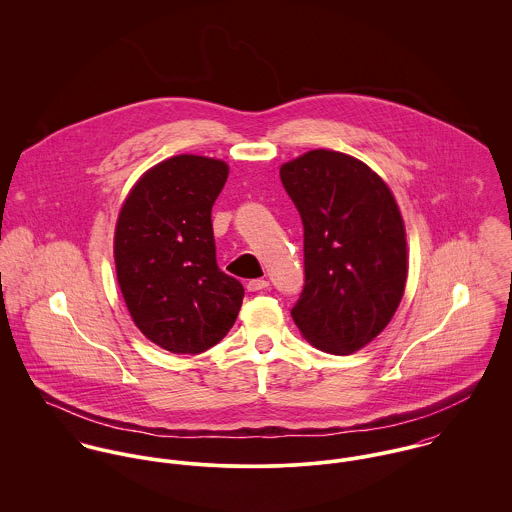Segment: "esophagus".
Segmentation results:
<instances>
[{"mask_svg": "<svg viewBox=\"0 0 512 512\" xmlns=\"http://www.w3.org/2000/svg\"><path fill=\"white\" fill-rule=\"evenodd\" d=\"M270 284L264 280V278H258V280H250L248 282V286H246V290L248 292H260V290H266Z\"/></svg>", "mask_w": 512, "mask_h": 512, "instance_id": "34e87169", "label": "esophagus"}]
</instances>
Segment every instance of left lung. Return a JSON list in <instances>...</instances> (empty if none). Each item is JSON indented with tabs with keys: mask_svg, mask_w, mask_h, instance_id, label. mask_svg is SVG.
<instances>
[{
	"mask_svg": "<svg viewBox=\"0 0 512 512\" xmlns=\"http://www.w3.org/2000/svg\"><path fill=\"white\" fill-rule=\"evenodd\" d=\"M280 179L303 222L305 284L292 317L303 337L351 355L392 319L404 295L406 230L386 183L363 161L313 149Z\"/></svg>",
	"mask_w": 512,
	"mask_h": 512,
	"instance_id": "1",
	"label": "left lung"
}]
</instances>
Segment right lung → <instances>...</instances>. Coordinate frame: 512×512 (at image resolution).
I'll use <instances>...</instances> for the list:
<instances>
[{
    "mask_svg": "<svg viewBox=\"0 0 512 512\" xmlns=\"http://www.w3.org/2000/svg\"><path fill=\"white\" fill-rule=\"evenodd\" d=\"M226 177L220 159H165L134 185L118 217L114 260L130 315L175 355L217 345L242 305V284L217 264L211 220Z\"/></svg>",
    "mask_w": 512,
    "mask_h": 512,
    "instance_id": "obj_1",
    "label": "right lung"
}]
</instances>
